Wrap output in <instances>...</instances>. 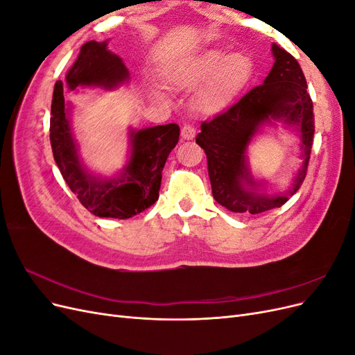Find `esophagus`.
I'll return each mask as SVG.
<instances>
[{"instance_id":"1","label":"esophagus","mask_w":355,"mask_h":355,"mask_svg":"<svg viewBox=\"0 0 355 355\" xmlns=\"http://www.w3.org/2000/svg\"><path fill=\"white\" fill-rule=\"evenodd\" d=\"M182 137L185 139V141H189V139H194V136H196V133H197V130H196V127L194 125H189V124H185L184 127H182Z\"/></svg>"}]
</instances>
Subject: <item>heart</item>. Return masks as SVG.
Returning a JSON list of instances; mask_svg holds the SVG:
<instances>
[{
	"label": "heart",
	"instance_id": "b5f03b06",
	"mask_svg": "<svg viewBox=\"0 0 355 355\" xmlns=\"http://www.w3.org/2000/svg\"><path fill=\"white\" fill-rule=\"evenodd\" d=\"M253 73L254 67L249 56L211 50L171 71L170 83L178 90H201L196 99L197 110L218 114L240 98Z\"/></svg>",
	"mask_w": 355,
	"mask_h": 355
}]
</instances>
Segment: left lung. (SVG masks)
Segmentation results:
<instances>
[{
	"label": "left lung",
	"mask_w": 355,
	"mask_h": 355,
	"mask_svg": "<svg viewBox=\"0 0 355 355\" xmlns=\"http://www.w3.org/2000/svg\"><path fill=\"white\" fill-rule=\"evenodd\" d=\"M274 67L263 84L256 85L227 111L201 123L196 142L207 155L211 194L220 206L234 213H263L282 207L288 196L268 198L252 191L257 184L245 167V148L261 123L271 117L297 123L303 137L306 161L289 196H293L306 175L314 137L313 101L297 60L278 44H272ZM252 187L247 190L243 184Z\"/></svg>",
	"instance_id": "obj_1"
}]
</instances>
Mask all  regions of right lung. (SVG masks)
Returning <instances> with one entry per match:
<instances>
[{
    "instance_id": "1",
    "label": "right lung",
    "mask_w": 355,
    "mask_h": 355,
    "mask_svg": "<svg viewBox=\"0 0 355 355\" xmlns=\"http://www.w3.org/2000/svg\"><path fill=\"white\" fill-rule=\"evenodd\" d=\"M108 42L89 41L67 73V83L56 81L51 101L50 144L60 173L83 206L94 216L128 219L158 200L161 176L179 141L180 128L170 123L132 133V157L121 178L101 180L80 163L67 115L63 87L101 85L112 89L128 78L123 60L108 49Z\"/></svg>"
}]
</instances>
